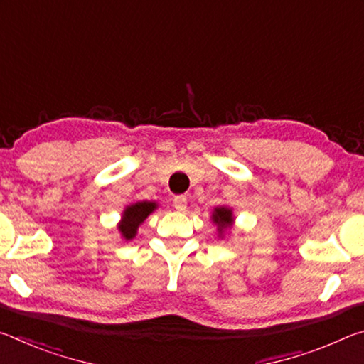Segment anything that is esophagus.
<instances>
[{
  "label": "esophagus",
  "mask_w": 364,
  "mask_h": 364,
  "mask_svg": "<svg viewBox=\"0 0 364 364\" xmlns=\"http://www.w3.org/2000/svg\"><path fill=\"white\" fill-rule=\"evenodd\" d=\"M173 207L176 208L178 212H184V210H186V207H188L186 196H176L175 199H173Z\"/></svg>",
  "instance_id": "esophagus-1"
}]
</instances>
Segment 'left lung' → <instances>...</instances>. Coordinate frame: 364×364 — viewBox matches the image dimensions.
<instances>
[{
	"label": "left lung",
	"instance_id": "left-lung-1",
	"mask_svg": "<svg viewBox=\"0 0 364 364\" xmlns=\"http://www.w3.org/2000/svg\"><path fill=\"white\" fill-rule=\"evenodd\" d=\"M212 218H213L215 223L218 225V231L220 232L223 231V230H226L228 226H231V223H232L231 210H230V208H225V207L215 208V213L212 215Z\"/></svg>",
	"mask_w": 364,
	"mask_h": 364
}]
</instances>
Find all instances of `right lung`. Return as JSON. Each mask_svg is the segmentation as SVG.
Wrapping results in <instances>:
<instances>
[{
    "mask_svg": "<svg viewBox=\"0 0 364 364\" xmlns=\"http://www.w3.org/2000/svg\"><path fill=\"white\" fill-rule=\"evenodd\" d=\"M154 208H156L154 202H136V204L128 207L127 210L123 212V221L119 226L122 236L125 239H133L136 236L138 226L143 223L147 215H149Z\"/></svg>",
    "mask_w": 364,
    "mask_h": 364,
    "instance_id": "right-lung-1",
    "label": "right lung"
}]
</instances>
